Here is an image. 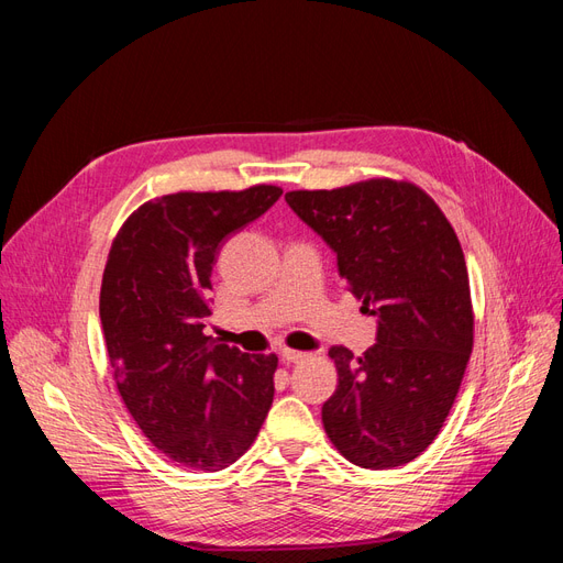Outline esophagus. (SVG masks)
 Returning <instances> with one entry per match:
<instances>
[{
    "label": "esophagus",
    "mask_w": 563,
    "mask_h": 563,
    "mask_svg": "<svg viewBox=\"0 0 563 563\" xmlns=\"http://www.w3.org/2000/svg\"><path fill=\"white\" fill-rule=\"evenodd\" d=\"M282 360L286 364H298L302 360H308V352H298V350H282Z\"/></svg>",
    "instance_id": "34e87169"
}]
</instances>
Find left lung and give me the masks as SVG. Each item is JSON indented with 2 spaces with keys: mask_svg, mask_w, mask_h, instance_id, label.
<instances>
[{
  "mask_svg": "<svg viewBox=\"0 0 563 563\" xmlns=\"http://www.w3.org/2000/svg\"><path fill=\"white\" fill-rule=\"evenodd\" d=\"M286 201L338 255L340 277L378 319L362 356L335 345L338 387L323 430L350 463L389 470L428 449L457 397L474 345L470 277L455 230L408 180L371 178Z\"/></svg>",
  "mask_w": 563,
  "mask_h": 563,
  "instance_id": "left-lung-1",
  "label": "left lung"
}]
</instances>
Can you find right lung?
I'll return each mask as SVG.
<instances>
[{
  "instance_id": "obj_1",
  "label": "right lung",
  "mask_w": 563,
  "mask_h": 563,
  "mask_svg": "<svg viewBox=\"0 0 563 563\" xmlns=\"http://www.w3.org/2000/svg\"><path fill=\"white\" fill-rule=\"evenodd\" d=\"M277 185L150 199L119 228L100 284V323L119 395L174 463L218 472L258 437L277 354H244L203 333L225 236L263 216Z\"/></svg>"
}]
</instances>
